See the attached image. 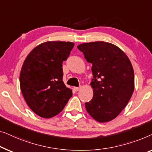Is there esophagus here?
Here are the masks:
<instances>
[{"label": "esophagus", "instance_id": "esophagus-1", "mask_svg": "<svg viewBox=\"0 0 152 152\" xmlns=\"http://www.w3.org/2000/svg\"><path fill=\"white\" fill-rule=\"evenodd\" d=\"M81 89V87H74V89L75 91H79Z\"/></svg>", "mask_w": 152, "mask_h": 152}]
</instances>
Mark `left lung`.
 <instances>
[{"instance_id": "1", "label": "left lung", "mask_w": 152, "mask_h": 152, "mask_svg": "<svg viewBox=\"0 0 152 152\" xmlns=\"http://www.w3.org/2000/svg\"><path fill=\"white\" fill-rule=\"evenodd\" d=\"M92 64L91 83L94 96L85 102L87 112L99 123L116 118L125 107L134 90V73L129 58L118 47L96 41L77 46Z\"/></svg>"}]
</instances>
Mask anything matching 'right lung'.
<instances>
[{"instance_id": "obj_1", "label": "right lung", "mask_w": 152, "mask_h": 152, "mask_svg": "<svg viewBox=\"0 0 152 152\" xmlns=\"http://www.w3.org/2000/svg\"><path fill=\"white\" fill-rule=\"evenodd\" d=\"M74 43L48 41L38 45L27 55L20 74V87L27 104L42 118L58 114L72 96L63 81V62Z\"/></svg>"}]
</instances>
